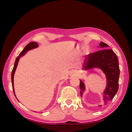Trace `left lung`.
I'll list each match as a JSON object with an SVG mask.
<instances>
[{
  "instance_id": "1",
  "label": "left lung",
  "mask_w": 132,
  "mask_h": 132,
  "mask_svg": "<svg viewBox=\"0 0 132 132\" xmlns=\"http://www.w3.org/2000/svg\"><path fill=\"white\" fill-rule=\"evenodd\" d=\"M100 47L102 48H106L109 45L101 42ZM93 68L101 69L106 76L107 86L103 95V102L106 105L113 99L118 90L120 70L117 55L112 50L107 48L87 55L84 63L83 69L89 70ZM80 81V95L82 97V94L85 90V86L81 80Z\"/></svg>"
}]
</instances>
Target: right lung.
Returning <instances> with one entry per match:
<instances>
[{
    "instance_id": "1",
    "label": "right lung",
    "mask_w": 132,
    "mask_h": 132,
    "mask_svg": "<svg viewBox=\"0 0 132 132\" xmlns=\"http://www.w3.org/2000/svg\"><path fill=\"white\" fill-rule=\"evenodd\" d=\"M38 47V45L37 44V42H31L30 43H29V44H27V45L25 46V47L24 48V49H23L21 52L20 53V54L19 55V56L16 58V61L15 62V64H14V66L13 68V69L12 70V74H11V81H12V86H13V90L14 91V94L15 96V91H14V75L15 72V70L16 69L18 64V63L19 61V59L21 57L23 56L27 52V51H29L31 50H32L34 48H37Z\"/></svg>"
}]
</instances>
